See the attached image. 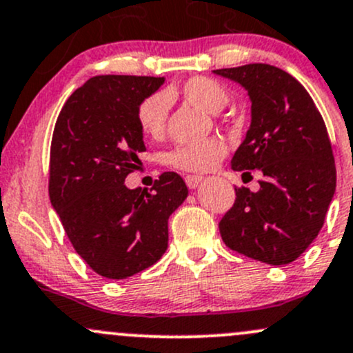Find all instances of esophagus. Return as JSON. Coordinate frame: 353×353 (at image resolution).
I'll return each mask as SVG.
<instances>
[{"label": "esophagus", "instance_id": "esophagus-1", "mask_svg": "<svg viewBox=\"0 0 353 353\" xmlns=\"http://www.w3.org/2000/svg\"><path fill=\"white\" fill-rule=\"evenodd\" d=\"M203 181L201 176H186V184L189 189H196Z\"/></svg>", "mask_w": 353, "mask_h": 353}]
</instances>
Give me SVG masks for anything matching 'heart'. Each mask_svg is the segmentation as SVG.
Instances as JSON below:
<instances>
[{
	"label": "heart",
	"mask_w": 353,
	"mask_h": 353,
	"mask_svg": "<svg viewBox=\"0 0 353 353\" xmlns=\"http://www.w3.org/2000/svg\"><path fill=\"white\" fill-rule=\"evenodd\" d=\"M181 94L191 105L206 113H218L228 103V92L218 81L210 77H192L181 89ZM169 99L165 94L148 96L139 106V127L148 139H159L165 130ZM228 147L223 140L210 139L206 142L181 145L170 152V164L186 172H206L225 157Z\"/></svg>",
	"instance_id": "heart-1"
}]
</instances>
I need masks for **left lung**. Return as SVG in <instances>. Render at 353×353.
Returning <instances> with one entry per match:
<instances>
[{"label": "left lung", "mask_w": 353, "mask_h": 353, "mask_svg": "<svg viewBox=\"0 0 353 353\" xmlns=\"http://www.w3.org/2000/svg\"><path fill=\"white\" fill-rule=\"evenodd\" d=\"M250 98V127L232 169L261 170V189H235L221 218L226 247L255 261L284 265L318 236L336 188L332 143L320 111L291 74L269 64L213 70Z\"/></svg>", "instance_id": "obj_1"}]
</instances>
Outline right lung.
Here are the masks:
<instances>
[{"mask_svg":"<svg viewBox=\"0 0 353 353\" xmlns=\"http://www.w3.org/2000/svg\"><path fill=\"white\" fill-rule=\"evenodd\" d=\"M164 77L94 76L70 94L55 121L49 194L70 243L106 279H127L167 250L169 216L188 198L176 172L154 188L130 189L125 179L145 150L139 106Z\"/></svg>","mask_w":353,"mask_h":353,"instance_id":"1","label":"right lung"}]
</instances>
